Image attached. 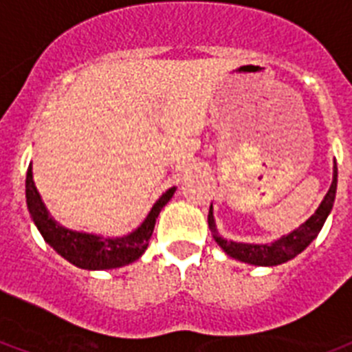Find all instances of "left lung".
Wrapping results in <instances>:
<instances>
[{"label": "left lung", "mask_w": 352, "mask_h": 352, "mask_svg": "<svg viewBox=\"0 0 352 352\" xmlns=\"http://www.w3.org/2000/svg\"><path fill=\"white\" fill-rule=\"evenodd\" d=\"M336 177H338V170H336V162L333 166V182L329 186V191L326 193L324 200L320 202L318 209L313 212L308 220L304 221L302 226H299L295 231L290 234L281 236L279 240L274 243H263V245H254V243H236V241L223 240L217 231L214 226V217H212V206L209 208L208 221L209 229L212 231V238L220 245L223 252L231 258L238 259V261L249 263V265H258V267H276L281 263L290 261L295 258L297 254L302 252L309 243H311L317 234L320 232L322 226L326 218L329 217V212L335 204V195H336Z\"/></svg>", "instance_id": "1"}]
</instances>
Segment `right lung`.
I'll use <instances>...</instances> for the list:
<instances>
[{"label":"right lung","instance_id":"obj_1","mask_svg":"<svg viewBox=\"0 0 352 352\" xmlns=\"http://www.w3.org/2000/svg\"><path fill=\"white\" fill-rule=\"evenodd\" d=\"M175 190L177 188H170L166 193H162L150 209L148 217L144 218L143 223L131 234L121 236V238H111V236L105 238V236L71 231L53 220L41 199L39 191L35 188L32 162L26 171V206L44 241L57 250L62 258L85 270H111V268L125 267L129 263L140 259L148 247L159 212L170 202Z\"/></svg>","mask_w":352,"mask_h":352}]
</instances>
